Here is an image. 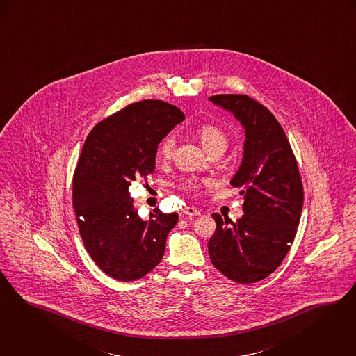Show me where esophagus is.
Returning <instances> with one entry per match:
<instances>
[{"mask_svg": "<svg viewBox=\"0 0 356 356\" xmlns=\"http://www.w3.org/2000/svg\"><path fill=\"white\" fill-rule=\"evenodd\" d=\"M183 213L185 216H199L200 211H197L196 208H193V207H185L184 209H183Z\"/></svg>", "mask_w": 356, "mask_h": 356, "instance_id": "obj_1", "label": "esophagus"}]
</instances>
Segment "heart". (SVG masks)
I'll use <instances>...</instances> for the list:
<instances>
[{"instance_id":"b5f03b06","label":"heart","mask_w":356,"mask_h":356,"mask_svg":"<svg viewBox=\"0 0 356 356\" xmlns=\"http://www.w3.org/2000/svg\"><path fill=\"white\" fill-rule=\"evenodd\" d=\"M197 136H199L200 142L202 144V147L207 149V152H211L216 148H227L228 145V136L227 134L221 129V128L214 126V124H201L197 129ZM175 144L176 140L175 138L170 135L165 139H163V142L159 145V157L161 160H168L173 155V149H175ZM208 184L207 180H200L196 177H188L180 183V186L188 191V192H195L199 191L201 186Z\"/></svg>"}]
</instances>
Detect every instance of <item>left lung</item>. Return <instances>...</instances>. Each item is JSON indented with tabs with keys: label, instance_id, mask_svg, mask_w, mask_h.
Returning a JSON list of instances; mask_svg holds the SVG:
<instances>
[{
	"label": "left lung",
	"instance_id": "left-lung-1",
	"mask_svg": "<svg viewBox=\"0 0 356 356\" xmlns=\"http://www.w3.org/2000/svg\"><path fill=\"white\" fill-rule=\"evenodd\" d=\"M209 100L234 115L246 138L241 165L230 180L241 189L245 214L237 222L212 214L217 228L209 257L229 280L254 284L281 265L294 241L303 205L298 165L284 128L265 106L240 94Z\"/></svg>",
	"mask_w": 356,
	"mask_h": 356
}]
</instances>
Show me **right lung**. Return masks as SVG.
Listing matches in <instances>:
<instances>
[{
  "label": "right lung",
  "mask_w": 356,
  "mask_h": 356,
  "mask_svg": "<svg viewBox=\"0 0 356 356\" xmlns=\"http://www.w3.org/2000/svg\"><path fill=\"white\" fill-rule=\"evenodd\" d=\"M185 116L163 100H142L91 129L72 177V207L86 250L107 275L136 281L156 268L179 214L154 209L143 221L132 181L155 171L157 145Z\"/></svg>",
  "instance_id": "1"
}]
</instances>
